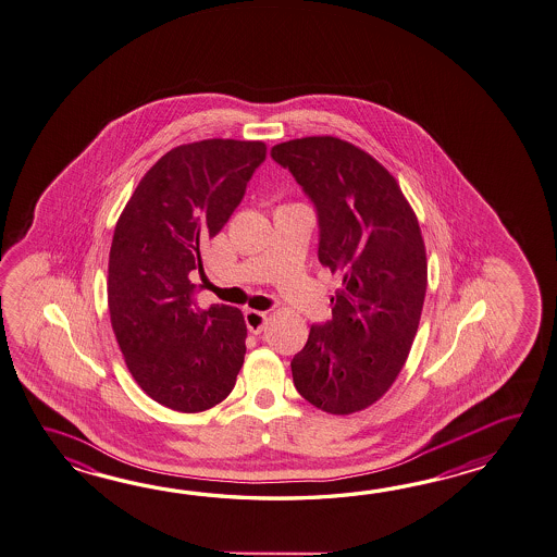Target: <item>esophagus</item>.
Segmentation results:
<instances>
[{
	"label": "esophagus",
	"mask_w": 557,
	"mask_h": 557,
	"mask_svg": "<svg viewBox=\"0 0 557 557\" xmlns=\"http://www.w3.org/2000/svg\"><path fill=\"white\" fill-rule=\"evenodd\" d=\"M244 318H246V325H248L251 334H261L265 323H268V313L265 311H258V309H248L244 313Z\"/></svg>",
	"instance_id": "1"
}]
</instances>
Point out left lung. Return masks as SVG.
I'll return each instance as SVG.
<instances>
[{
    "instance_id": "obj_1",
    "label": "left lung",
    "mask_w": 557,
    "mask_h": 557,
    "mask_svg": "<svg viewBox=\"0 0 557 557\" xmlns=\"http://www.w3.org/2000/svg\"><path fill=\"white\" fill-rule=\"evenodd\" d=\"M272 158L315 208L322 265L344 277L332 320L311 325L292 359L294 384L311 406L347 416L384 396L408 359L428 287L420 223L394 175L349 141L289 139Z\"/></svg>"
}]
</instances>
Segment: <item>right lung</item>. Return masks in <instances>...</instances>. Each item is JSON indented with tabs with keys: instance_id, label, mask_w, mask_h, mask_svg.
<instances>
[{
	"instance_id": "1",
	"label": "right lung",
	"mask_w": 557,
	"mask_h": 557,
	"mask_svg": "<svg viewBox=\"0 0 557 557\" xmlns=\"http://www.w3.org/2000/svg\"><path fill=\"white\" fill-rule=\"evenodd\" d=\"M263 141L203 139L168 151L137 184L110 249L113 334L137 385L165 408L196 413L234 389L248 327L237 308L194 304L203 244L230 220Z\"/></svg>"
}]
</instances>
